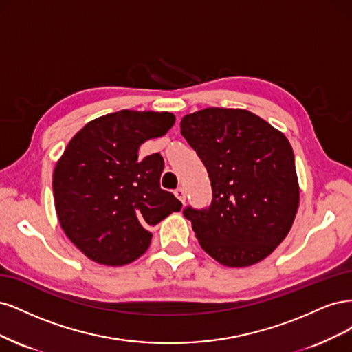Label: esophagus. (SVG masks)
Wrapping results in <instances>:
<instances>
[{
    "mask_svg": "<svg viewBox=\"0 0 352 352\" xmlns=\"http://www.w3.org/2000/svg\"><path fill=\"white\" fill-rule=\"evenodd\" d=\"M175 196H177V199H179L181 201H186V190L183 188V187H178L177 190H175Z\"/></svg>",
    "mask_w": 352,
    "mask_h": 352,
    "instance_id": "esophagus-1",
    "label": "esophagus"
}]
</instances>
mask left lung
<instances>
[{
  "instance_id": "8db88e82",
  "label": "left lung",
  "mask_w": 352,
  "mask_h": 352,
  "mask_svg": "<svg viewBox=\"0 0 352 352\" xmlns=\"http://www.w3.org/2000/svg\"><path fill=\"white\" fill-rule=\"evenodd\" d=\"M179 127L212 184L209 208L183 210L201 248L230 267L263 260L288 235L298 210L288 139L247 109L206 108L183 117Z\"/></svg>"
}]
</instances>
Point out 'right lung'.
Instances as JSON below:
<instances>
[{
  "mask_svg": "<svg viewBox=\"0 0 352 352\" xmlns=\"http://www.w3.org/2000/svg\"><path fill=\"white\" fill-rule=\"evenodd\" d=\"M171 112L129 111L87 122L67 144L52 175L56 217L65 235L96 263L122 266L151 245V226L181 210L160 186V153L139 147L174 126Z\"/></svg>",
  "mask_w": 352,
  "mask_h": 352,
  "instance_id": "1",
  "label": "right lung"
}]
</instances>
